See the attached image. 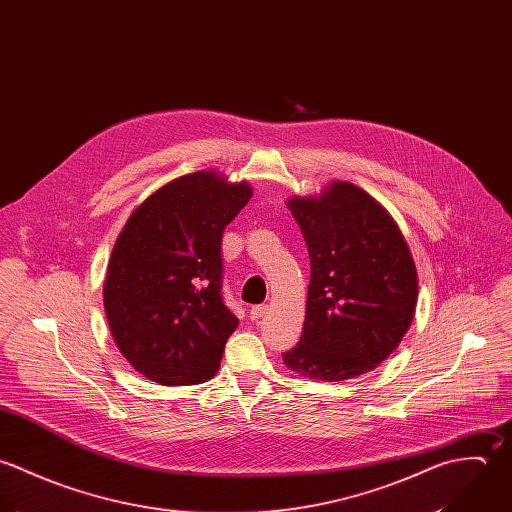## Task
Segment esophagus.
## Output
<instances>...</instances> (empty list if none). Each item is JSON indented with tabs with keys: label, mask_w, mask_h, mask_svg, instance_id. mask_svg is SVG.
Here are the masks:
<instances>
[{
	"label": "esophagus",
	"mask_w": 512,
	"mask_h": 512,
	"mask_svg": "<svg viewBox=\"0 0 512 512\" xmlns=\"http://www.w3.org/2000/svg\"><path fill=\"white\" fill-rule=\"evenodd\" d=\"M269 312V305H255V307H251V318L253 320H259V318H263L265 314Z\"/></svg>",
	"instance_id": "esophagus-1"
}]
</instances>
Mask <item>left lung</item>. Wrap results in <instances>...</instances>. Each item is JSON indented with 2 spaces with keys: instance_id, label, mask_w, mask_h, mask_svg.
<instances>
[{
  "instance_id": "1",
  "label": "left lung",
  "mask_w": 512,
  "mask_h": 512,
  "mask_svg": "<svg viewBox=\"0 0 512 512\" xmlns=\"http://www.w3.org/2000/svg\"><path fill=\"white\" fill-rule=\"evenodd\" d=\"M287 205L307 241L310 285L303 336L283 362L312 380L362 376L398 348L413 320L408 243L392 215L348 182Z\"/></svg>"
}]
</instances>
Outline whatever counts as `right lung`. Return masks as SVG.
<instances>
[{"label":"right lung","instance_id":"add662e5","mask_svg":"<svg viewBox=\"0 0 512 512\" xmlns=\"http://www.w3.org/2000/svg\"><path fill=\"white\" fill-rule=\"evenodd\" d=\"M251 196L247 182L202 170L156 190L122 227L104 312L118 350L144 378L186 386L219 370L239 324L221 297V235Z\"/></svg>","mask_w":512,"mask_h":512}]
</instances>
